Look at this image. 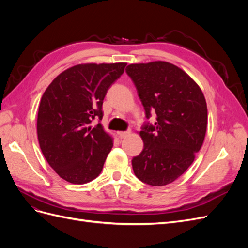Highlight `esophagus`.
I'll return each mask as SVG.
<instances>
[{
    "label": "esophagus",
    "instance_id": "obj_1",
    "mask_svg": "<svg viewBox=\"0 0 248 248\" xmlns=\"http://www.w3.org/2000/svg\"><path fill=\"white\" fill-rule=\"evenodd\" d=\"M130 134V131L128 130V131H119L118 132V137L120 138V139H124V138H126L127 136H129Z\"/></svg>",
    "mask_w": 248,
    "mask_h": 248
}]
</instances>
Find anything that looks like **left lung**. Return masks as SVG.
<instances>
[{
	"label": "left lung",
	"mask_w": 248,
	"mask_h": 248,
	"mask_svg": "<svg viewBox=\"0 0 248 248\" xmlns=\"http://www.w3.org/2000/svg\"><path fill=\"white\" fill-rule=\"evenodd\" d=\"M126 72L138 90L146 117L155 111L154 125L140 131L141 153L132 169L141 182L163 186L188 169L204 142L208 110L201 88L178 66L164 61L130 64Z\"/></svg>",
	"instance_id": "1"
}]
</instances>
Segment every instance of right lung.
<instances>
[{
    "instance_id": "right-lung-1",
    "label": "right lung",
    "mask_w": 248,
    "mask_h": 248,
    "mask_svg": "<svg viewBox=\"0 0 248 248\" xmlns=\"http://www.w3.org/2000/svg\"><path fill=\"white\" fill-rule=\"evenodd\" d=\"M126 63L78 64L50 82L41 97L37 136L49 166L65 181L85 184L99 176L112 148L101 123L102 103Z\"/></svg>"
}]
</instances>
